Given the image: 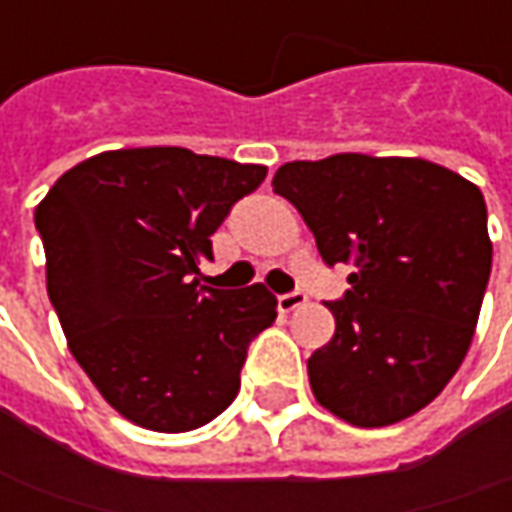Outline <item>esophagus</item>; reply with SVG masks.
I'll return each instance as SVG.
<instances>
[{
    "label": "esophagus",
    "instance_id": "1",
    "mask_svg": "<svg viewBox=\"0 0 512 512\" xmlns=\"http://www.w3.org/2000/svg\"><path fill=\"white\" fill-rule=\"evenodd\" d=\"M306 300H309V297H306L303 291H289V294H280V297H277V309L283 311V314H289V311L306 306Z\"/></svg>",
    "mask_w": 512,
    "mask_h": 512
}]
</instances>
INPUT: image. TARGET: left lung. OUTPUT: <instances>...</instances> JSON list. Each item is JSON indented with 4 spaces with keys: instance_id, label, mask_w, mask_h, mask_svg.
Returning <instances> with one entry per match:
<instances>
[{
    "instance_id": "left-lung-1",
    "label": "left lung",
    "mask_w": 512,
    "mask_h": 512,
    "mask_svg": "<svg viewBox=\"0 0 512 512\" xmlns=\"http://www.w3.org/2000/svg\"><path fill=\"white\" fill-rule=\"evenodd\" d=\"M328 266L337 331L309 357L311 391L357 428L394 425L442 394L465 360L493 246L479 186L422 158L343 152L274 172Z\"/></svg>"
}]
</instances>
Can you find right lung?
I'll list each match as a JSON object with an SVG mask.
<instances>
[{
    "instance_id": "add662e5",
    "label": "right lung",
    "mask_w": 512,
    "mask_h": 512,
    "mask_svg": "<svg viewBox=\"0 0 512 512\" xmlns=\"http://www.w3.org/2000/svg\"><path fill=\"white\" fill-rule=\"evenodd\" d=\"M266 167L184 147L93 155L36 206L47 294L73 357L130 422L195 431L232 405L249 343L277 317L266 286L206 289L212 235Z\"/></svg>"
}]
</instances>
